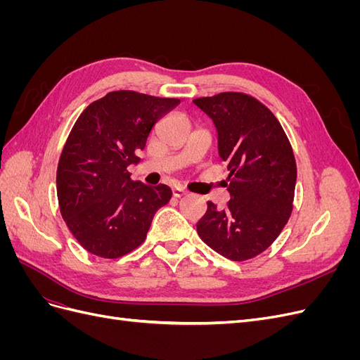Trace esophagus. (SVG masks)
Wrapping results in <instances>:
<instances>
[{
    "instance_id": "34e87169",
    "label": "esophagus",
    "mask_w": 360,
    "mask_h": 360,
    "mask_svg": "<svg viewBox=\"0 0 360 360\" xmlns=\"http://www.w3.org/2000/svg\"><path fill=\"white\" fill-rule=\"evenodd\" d=\"M188 192L184 191L183 188H180V186H176V188H172V195L176 198H180V197H183V195H186Z\"/></svg>"
}]
</instances>
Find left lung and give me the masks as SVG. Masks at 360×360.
Returning a JSON list of instances; mask_svg holds the SVG:
<instances>
[{"instance_id": "1", "label": "left lung", "mask_w": 360, "mask_h": 360, "mask_svg": "<svg viewBox=\"0 0 360 360\" xmlns=\"http://www.w3.org/2000/svg\"><path fill=\"white\" fill-rule=\"evenodd\" d=\"M193 103L216 127L231 197L224 210L207 202L197 231L225 258L249 259L275 242L291 214L297 177L292 148L276 117L254 97L230 91Z\"/></svg>"}]
</instances>
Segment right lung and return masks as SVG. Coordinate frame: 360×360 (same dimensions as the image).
<instances>
[{
    "instance_id": "add662e5",
    "label": "right lung",
    "mask_w": 360,
    "mask_h": 360,
    "mask_svg": "<svg viewBox=\"0 0 360 360\" xmlns=\"http://www.w3.org/2000/svg\"><path fill=\"white\" fill-rule=\"evenodd\" d=\"M179 99L112 91L76 120L57 169L64 222L84 249L102 258L129 254L146 240L155 213L171 198L167 184L130 179L138 151Z\"/></svg>"
}]
</instances>
